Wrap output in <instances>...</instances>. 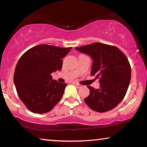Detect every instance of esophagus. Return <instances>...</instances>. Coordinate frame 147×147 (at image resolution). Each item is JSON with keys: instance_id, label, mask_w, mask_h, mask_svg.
Here are the masks:
<instances>
[{"instance_id": "esophagus-1", "label": "esophagus", "mask_w": 147, "mask_h": 147, "mask_svg": "<svg viewBox=\"0 0 147 147\" xmlns=\"http://www.w3.org/2000/svg\"><path fill=\"white\" fill-rule=\"evenodd\" d=\"M75 85H76V86L78 88H80L82 87V85H81V84H78V83H76Z\"/></svg>"}]
</instances>
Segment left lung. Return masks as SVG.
Returning a JSON list of instances; mask_svg holds the SVG:
<instances>
[{"label": "left lung", "mask_w": 147, "mask_h": 147, "mask_svg": "<svg viewBox=\"0 0 147 147\" xmlns=\"http://www.w3.org/2000/svg\"><path fill=\"white\" fill-rule=\"evenodd\" d=\"M76 49L92 58L91 74L100 83V89L88 86L90 92L84 101L98 112L113 109L123 100L130 84L131 67L127 57L118 47L102 43Z\"/></svg>", "instance_id": "obj_1"}]
</instances>
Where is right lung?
Wrapping results in <instances>:
<instances>
[{
    "instance_id": "right-lung-1",
    "label": "right lung",
    "mask_w": 147,
    "mask_h": 147,
    "mask_svg": "<svg viewBox=\"0 0 147 147\" xmlns=\"http://www.w3.org/2000/svg\"><path fill=\"white\" fill-rule=\"evenodd\" d=\"M71 49L39 45L20 57L14 73V84L19 98L30 111L46 113L61 100L67 84L53 80L51 74L61 69L62 58Z\"/></svg>"
}]
</instances>
